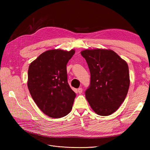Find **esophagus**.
Masks as SVG:
<instances>
[{"mask_svg": "<svg viewBox=\"0 0 150 150\" xmlns=\"http://www.w3.org/2000/svg\"><path fill=\"white\" fill-rule=\"evenodd\" d=\"M78 93H79V94H81V93H82V92H83V89L81 88H78Z\"/></svg>", "mask_w": 150, "mask_h": 150, "instance_id": "esophagus-1", "label": "esophagus"}]
</instances>
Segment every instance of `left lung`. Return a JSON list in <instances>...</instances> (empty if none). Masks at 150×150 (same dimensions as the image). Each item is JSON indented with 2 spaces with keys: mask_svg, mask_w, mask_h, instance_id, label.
<instances>
[{
  "mask_svg": "<svg viewBox=\"0 0 150 150\" xmlns=\"http://www.w3.org/2000/svg\"><path fill=\"white\" fill-rule=\"evenodd\" d=\"M81 54L87 62L91 73L86 98L96 114L111 115L123 103L128 91V64L111 49H85Z\"/></svg>",
  "mask_w": 150,
  "mask_h": 150,
  "instance_id": "8db88e82",
  "label": "left lung"
}]
</instances>
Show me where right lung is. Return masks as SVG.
<instances>
[{
  "mask_svg": "<svg viewBox=\"0 0 150 150\" xmlns=\"http://www.w3.org/2000/svg\"><path fill=\"white\" fill-rule=\"evenodd\" d=\"M74 49L48 50L32 62L28 87L33 100L45 115L60 118L71 112L75 93L67 83L66 65Z\"/></svg>",
  "mask_w": 150,
  "mask_h": 150,
  "instance_id": "add662e5",
  "label": "right lung"
}]
</instances>
